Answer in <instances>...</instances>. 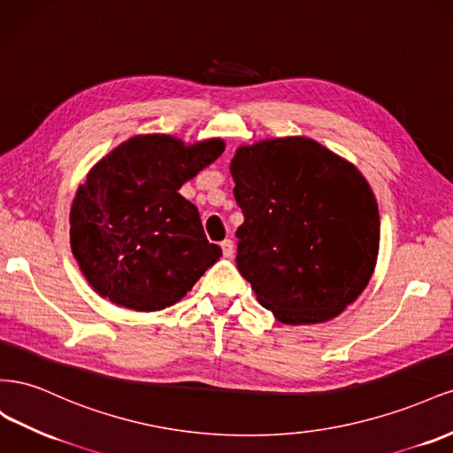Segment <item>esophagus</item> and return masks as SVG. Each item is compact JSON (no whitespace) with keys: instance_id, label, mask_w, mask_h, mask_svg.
<instances>
[{"instance_id":"34e87169","label":"esophagus","mask_w":453,"mask_h":453,"mask_svg":"<svg viewBox=\"0 0 453 453\" xmlns=\"http://www.w3.org/2000/svg\"><path fill=\"white\" fill-rule=\"evenodd\" d=\"M219 247H222V252H224L226 257H231V256H234V252H235V244H234V241H231V239L222 241V244H219Z\"/></svg>"}]
</instances>
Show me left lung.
Segmentation results:
<instances>
[{
  "mask_svg": "<svg viewBox=\"0 0 453 453\" xmlns=\"http://www.w3.org/2000/svg\"><path fill=\"white\" fill-rule=\"evenodd\" d=\"M237 267L284 325L338 317L368 287L380 252V211L353 163L307 136L239 146L229 163Z\"/></svg>",
  "mask_w": 453,
  "mask_h": 453,
  "instance_id": "left-lung-1",
  "label": "left lung"
}]
</instances>
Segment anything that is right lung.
Here are the masks:
<instances>
[{
    "label": "right lung",
    "instance_id": "1",
    "mask_svg": "<svg viewBox=\"0 0 453 453\" xmlns=\"http://www.w3.org/2000/svg\"><path fill=\"white\" fill-rule=\"evenodd\" d=\"M224 150L222 138L136 134L87 173L70 209V244L90 288L142 313L184 298L222 249L178 189Z\"/></svg>",
    "mask_w": 453,
    "mask_h": 453
}]
</instances>
